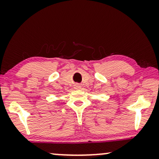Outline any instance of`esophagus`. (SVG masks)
<instances>
[{
  "instance_id": "1",
  "label": "esophagus",
  "mask_w": 159,
  "mask_h": 159,
  "mask_svg": "<svg viewBox=\"0 0 159 159\" xmlns=\"http://www.w3.org/2000/svg\"><path fill=\"white\" fill-rule=\"evenodd\" d=\"M80 88V86L79 85V84H76V85H75V88L76 89H79Z\"/></svg>"
}]
</instances>
